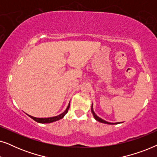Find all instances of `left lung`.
<instances>
[{
  "label": "left lung",
  "instance_id": "8db88e82",
  "mask_svg": "<svg viewBox=\"0 0 157 157\" xmlns=\"http://www.w3.org/2000/svg\"><path fill=\"white\" fill-rule=\"evenodd\" d=\"M91 113H93V116L94 117V119H95L96 121H99V122H101V123H104V124H120V122H117V123H111V122H108L106 121H105V120L101 119L100 117H98L97 115L96 114L95 112L94 111V109H93V104L91 105Z\"/></svg>",
  "mask_w": 157,
  "mask_h": 157
}]
</instances>
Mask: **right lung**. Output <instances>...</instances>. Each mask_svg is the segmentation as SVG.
Returning <instances> with one entry per match:
<instances>
[{"label":"right lung","mask_w":157,"mask_h":157,"mask_svg":"<svg viewBox=\"0 0 157 157\" xmlns=\"http://www.w3.org/2000/svg\"><path fill=\"white\" fill-rule=\"evenodd\" d=\"M69 106H70V103L68 104L67 108L65 111H63V113H61V114L58 115V116H56V117H48V118H36V117H32L31 115H29V117H31L32 119H33L34 121H36V122H38V123H40V124H49V123H52V122H54V121H59V120L63 119L64 117V116H65L66 113H67L68 111V109H69Z\"/></svg>","instance_id":"right-lung-1"}]
</instances>
